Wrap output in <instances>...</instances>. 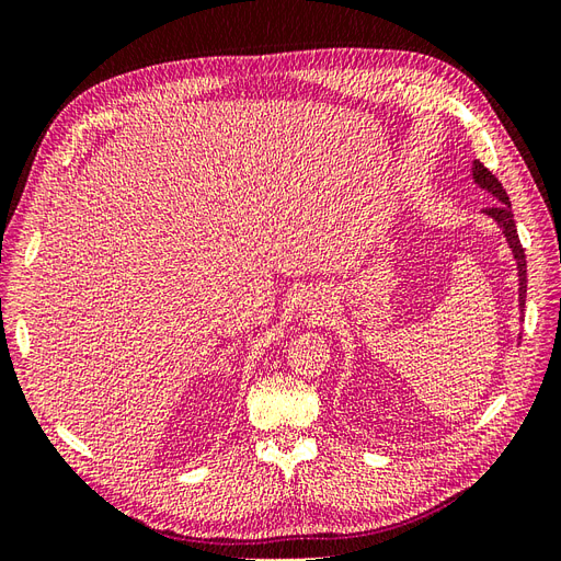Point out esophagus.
<instances>
[{
    "instance_id": "esophagus-1",
    "label": "esophagus",
    "mask_w": 561,
    "mask_h": 561,
    "mask_svg": "<svg viewBox=\"0 0 561 561\" xmlns=\"http://www.w3.org/2000/svg\"><path fill=\"white\" fill-rule=\"evenodd\" d=\"M318 309H320V307H318ZM313 311H316V309H313Z\"/></svg>"
}]
</instances>
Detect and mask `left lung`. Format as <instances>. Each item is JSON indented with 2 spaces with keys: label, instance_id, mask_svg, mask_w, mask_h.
<instances>
[{
  "label": "left lung",
  "instance_id": "8db88e82",
  "mask_svg": "<svg viewBox=\"0 0 561 561\" xmlns=\"http://www.w3.org/2000/svg\"><path fill=\"white\" fill-rule=\"evenodd\" d=\"M472 180L478 182L482 190L494 194L501 203L494 208H484V213L489 217H494L499 227L503 229V236L507 245L513 248V257L517 260V274H519V309L524 311V301H526V254L524 248L519 243V236H517V227H515V217H513V208H511V198H507L503 184L499 182L496 175H491L489 168H484L480 161L472 163Z\"/></svg>",
  "mask_w": 561,
  "mask_h": 561
}]
</instances>
